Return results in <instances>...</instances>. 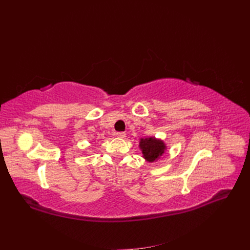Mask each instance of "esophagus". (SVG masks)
<instances>
[{
	"instance_id": "1",
	"label": "esophagus",
	"mask_w": 250,
	"mask_h": 250,
	"mask_svg": "<svg viewBox=\"0 0 250 250\" xmlns=\"http://www.w3.org/2000/svg\"><path fill=\"white\" fill-rule=\"evenodd\" d=\"M116 135L118 138H125L126 137V133L125 132H123V131H118V132H116Z\"/></svg>"
}]
</instances>
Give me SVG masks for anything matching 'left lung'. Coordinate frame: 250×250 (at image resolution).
Returning <instances> with one entry per match:
<instances>
[{"instance_id":"left-lung-1","label":"left lung","mask_w":250,"mask_h":250,"mask_svg":"<svg viewBox=\"0 0 250 250\" xmlns=\"http://www.w3.org/2000/svg\"><path fill=\"white\" fill-rule=\"evenodd\" d=\"M140 147L142 149V153L144 157L148 162H154L160 157L164 152L166 146L162 141H157L154 138H149L145 140H141Z\"/></svg>"}]
</instances>
